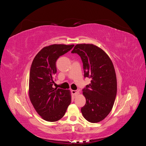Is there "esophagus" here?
I'll use <instances>...</instances> for the list:
<instances>
[{"label": "esophagus", "mask_w": 146, "mask_h": 146, "mask_svg": "<svg viewBox=\"0 0 146 146\" xmlns=\"http://www.w3.org/2000/svg\"><path fill=\"white\" fill-rule=\"evenodd\" d=\"M71 92H72V94L73 95H74V96H77V95H78V93H79L78 90H72V91H71Z\"/></svg>", "instance_id": "1"}]
</instances>
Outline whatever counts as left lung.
<instances>
[{
    "label": "left lung",
    "instance_id": "left-lung-1",
    "mask_svg": "<svg viewBox=\"0 0 146 146\" xmlns=\"http://www.w3.org/2000/svg\"><path fill=\"white\" fill-rule=\"evenodd\" d=\"M71 53L81 57L84 77L91 79V83L82 90L86 104L82 113L88 121L99 122L111 111L116 99L117 80L113 64L102 48L92 44H77Z\"/></svg>",
    "mask_w": 146,
    "mask_h": 146
}]
</instances>
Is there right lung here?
<instances>
[{
    "label": "right lung",
    "mask_w": 146,
    "mask_h": 146,
    "mask_svg": "<svg viewBox=\"0 0 146 146\" xmlns=\"http://www.w3.org/2000/svg\"><path fill=\"white\" fill-rule=\"evenodd\" d=\"M74 46L53 44L44 47L35 56L30 68L29 98L43 119L55 122L62 118L71 102L69 90L54 88L56 61Z\"/></svg>",
    "instance_id": "add662e5"
}]
</instances>
